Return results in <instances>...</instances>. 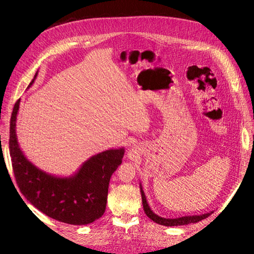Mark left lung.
Here are the masks:
<instances>
[{
  "mask_svg": "<svg viewBox=\"0 0 254 254\" xmlns=\"http://www.w3.org/2000/svg\"><path fill=\"white\" fill-rule=\"evenodd\" d=\"M140 191H141V195H142V204H143L145 214L147 215L151 220H153L154 222L161 224V225L177 226V225H185V224H190V223H195V222H198V221H201V220L207 218L213 213V211H210L209 213H205V214L188 215V216H181V217H178V218L161 217V216H158L157 214H155V213L151 210L150 206L148 205L147 199H146V196H145L144 190L142 189L141 183H140Z\"/></svg>",
  "mask_w": 254,
  "mask_h": 254,
  "instance_id": "8db88e82",
  "label": "left lung"
}]
</instances>
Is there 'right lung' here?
<instances>
[{
	"instance_id": "add662e5",
	"label": "right lung",
	"mask_w": 254,
	"mask_h": 254,
	"mask_svg": "<svg viewBox=\"0 0 254 254\" xmlns=\"http://www.w3.org/2000/svg\"><path fill=\"white\" fill-rule=\"evenodd\" d=\"M38 76L36 72L29 89ZM20 99L10 122L9 149L16 183L28 201L45 215L73 225L91 223L104 214L109 181L123 163L125 147L90 156L71 176L49 174L36 167L21 150L16 135Z\"/></svg>"
}]
</instances>
